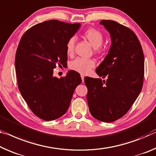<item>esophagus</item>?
I'll list each match as a JSON object with an SVG mask.
<instances>
[{
  "instance_id": "esophagus-1",
  "label": "esophagus",
  "mask_w": 156,
  "mask_h": 156,
  "mask_svg": "<svg viewBox=\"0 0 156 156\" xmlns=\"http://www.w3.org/2000/svg\"><path fill=\"white\" fill-rule=\"evenodd\" d=\"M84 78H85V76H84L83 75H81V79H82V81H83V83L84 82Z\"/></svg>"
}]
</instances>
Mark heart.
Wrapping results in <instances>:
<instances>
[{
  "instance_id": "b5f03b06",
  "label": "heart",
  "mask_w": 156,
  "mask_h": 156,
  "mask_svg": "<svg viewBox=\"0 0 156 156\" xmlns=\"http://www.w3.org/2000/svg\"><path fill=\"white\" fill-rule=\"evenodd\" d=\"M83 36L94 47L96 52L101 53L103 51V48L101 46L104 40V36L99 30L94 28H89L84 32ZM75 45L76 39L73 37L69 39L66 44V51L68 55H72L73 53ZM95 66L96 61L94 59L77 58L71 62L69 67L78 73L86 74L90 72L91 69L95 67Z\"/></svg>"
}]
</instances>
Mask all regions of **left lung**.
I'll use <instances>...</instances> for the list:
<instances>
[{
	"mask_svg": "<svg viewBox=\"0 0 156 156\" xmlns=\"http://www.w3.org/2000/svg\"><path fill=\"white\" fill-rule=\"evenodd\" d=\"M100 23L112 39L109 53L96 69L101 78H85L91 115L103 122L123 117L139 96L143 86L144 57L137 35L128 27L112 20Z\"/></svg>",
	"mask_w": 156,
	"mask_h": 156,
	"instance_id": "left-lung-1",
	"label": "left lung"
}]
</instances>
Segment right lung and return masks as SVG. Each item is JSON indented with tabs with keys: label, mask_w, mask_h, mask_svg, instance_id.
<instances>
[{
	"label": "right lung",
	"mask_w": 156,
	"mask_h": 156,
	"mask_svg": "<svg viewBox=\"0 0 156 156\" xmlns=\"http://www.w3.org/2000/svg\"><path fill=\"white\" fill-rule=\"evenodd\" d=\"M80 26L46 21L29 28L19 41L15 55L18 87L30 109L41 119L52 121L65 115L82 82L75 71L60 78L53 76L57 65L66 64V44Z\"/></svg>",
	"instance_id": "right-lung-1"
}]
</instances>
